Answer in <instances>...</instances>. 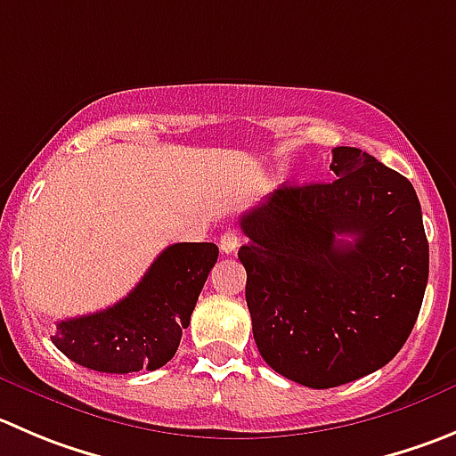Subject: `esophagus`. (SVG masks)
Segmentation results:
<instances>
[{"instance_id": "34e87169", "label": "esophagus", "mask_w": 456, "mask_h": 456, "mask_svg": "<svg viewBox=\"0 0 456 456\" xmlns=\"http://www.w3.org/2000/svg\"><path fill=\"white\" fill-rule=\"evenodd\" d=\"M240 244H241V237H240V232H237V231H225L224 235H221V240H219L221 253H225V255L237 253Z\"/></svg>"}]
</instances>
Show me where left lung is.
I'll return each instance as SVG.
<instances>
[{
  "mask_svg": "<svg viewBox=\"0 0 456 456\" xmlns=\"http://www.w3.org/2000/svg\"><path fill=\"white\" fill-rule=\"evenodd\" d=\"M331 170V183L284 185L240 221L259 354L314 389L392 361L414 329L430 271L410 181L358 147H336Z\"/></svg>",
  "mask_w": 456,
  "mask_h": 456,
  "instance_id": "8db88e82",
  "label": "left lung"
}]
</instances>
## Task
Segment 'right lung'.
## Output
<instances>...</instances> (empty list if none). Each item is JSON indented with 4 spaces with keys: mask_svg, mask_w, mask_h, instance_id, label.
Wrapping results in <instances>:
<instances>
[{
    "mask_svg": "<svg viewBox=\"0 0 456 456\" xmlns=\"http://www.w3.org/2000/svg\"><path fill=\"white\" fill-rule=\"evenodd\" d=\"M219 257L215 244H172L136 289L114 306L58 322L53 345L77 365L105 374L154 371L172 361Z\"/></svg>",
    "mask_w": 456,
    "mask_h": 456,
    "instance_id": "right-lung-1",
    "label": "right lung"
}]
</instances>
